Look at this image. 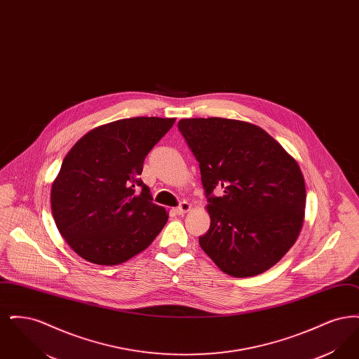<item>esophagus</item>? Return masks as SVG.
<instances>
[{"label": "esophagus", "mask_w": 359, "mask_h": 359, "mask_svg": "<svg viewBox=\"0 0 359 359\" xmlns=\"http://www.w3.org/2000/svg\"><path fill=\"white\" fill-rule=\"evenodd\" d=\"M189 208H191V205H189L188 202H182L180 205H177V207L175 208V211H176V214L182 215V214H184V212L189 211Z\"/></svg>", "instance_id": "34e87169"}]
</instances>
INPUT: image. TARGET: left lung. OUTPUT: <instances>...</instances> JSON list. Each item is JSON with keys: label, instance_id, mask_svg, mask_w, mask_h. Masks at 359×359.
Wrapping results in <instances>:
<instances>
[{"label": "left lung", "instance_id": "8db88e82", "mask_svg": "<svg viewBox=\"0 0 359 359\" xmlns=\"http://www.w3.org/2000/svg\"><path fill=\"white\" fill-rule=\"evenodd\" d=\"M177 128L199 163L208 202L211 223L201 248L230 276L268 271L303 226L306 184L296 160L249 122L186 118ZM214 189L223 195L214 196Z\"/></svg>", "mask_w": 359, "mask_h": 359}]
</instances>
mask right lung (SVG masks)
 Listing matches in <instances>:
<instances>
[{
    "mask_svg": "<svg viewBox=\"0 0 359 359\" xmlns=\"http://www.w3.org/2000/svg\"><path fill=\"white\" fill-rule=\"evenodd\" d=\"M175 118L114 121L82 137L51 189L52 215L69 248L97 265H118L145 250L168 221L140 177L147 154Z\"/></svg>",
    "mask_w": 359,
    "mask_h": 359,
    "instance_id": "obj_1",
    "label": "right lung"
}]
</instances>
